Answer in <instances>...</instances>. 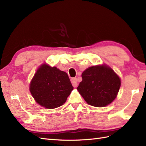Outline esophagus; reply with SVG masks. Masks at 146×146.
Returning <instances> with one entry per match:
<instances>
[{
    "mask_svg": "<svg viewBox=\"0 0 146 146\" xmlns=\"http://www.w3.org/2000/svg\"><path fill=\"white\" fill-rule=\"evenodd\" d=\"M71 82L72 83L73 87H76L78 86V82H77L76 78H72L71 79Z\"/></svg>",
    "mask_w": 146,
    "mask_h": 146,
    "instance_id": "obj_1",
    "label": "esophagus"
}]
</instances>
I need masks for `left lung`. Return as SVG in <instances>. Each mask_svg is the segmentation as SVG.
I'll return each instance as SVG.
<instances>
[{
  "mask_svg": "<svg viewBox=\"0 0 146 146\" xmlns=\"http://www.w3.org/2000/svg\"><path fill=\"white\" fill-rule=\"evenodd\" d=\"M78 90L85 100L94 107L107 106L116 98L120 80L114 71L106 66L88 68L82 75Z\"/></svg>",
  "mask_w": 146,
  "mask_h": 146,
  "instance_id": "1",
  "label": "left lung"
}]
</instances>
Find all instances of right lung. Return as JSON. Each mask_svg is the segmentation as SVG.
I'll return each instance as SVG.
<instances>
[{"mask_svg": "<svg viewBox=\"0 0 146 146\" xmlns=\"http://www.w3.org/2000/svg\"><path fill=\"white\" fill-rule=\"evenodd\" d=\"M73 89L66 73L47 64L39 68L30 84L36 102L49 109L63 105Z\"/></svg>", "mask_w": 146, "mask_h": 146, "instance_id": "1", "label": "right lung"}]
</instances>
